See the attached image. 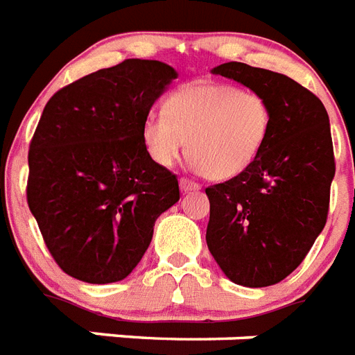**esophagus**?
<instances>
[{
  "label": "esophagus",
  "instance_id": "34e87169",
  "mask_svg": "<svg viewBox=\"0 0 355 355\" xmlns=\"http://www.w3.org/2000/svg\"><path fill=\"white\" fill-rule=\"evenodd\" d=\"M180 189L182 191H196V189H201V186L197 182H191V180H188V178H180Z\"/></svg>",
  "mask_w": 355,
  "mask_h": 355
}]
</instances>
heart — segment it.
Masks as SVG:
<instances>
[{
	"label": "heart",
	"instance_id": "obj_1",
	"mask_svg": "<svg viewBox=\"0 0 355 355\" xmlns=\"http://www.w3.org/2000/svg\"><path fill=\"white\" fill-rule=\"evenodd\" d=\"M272 130L268 100L216 81H193L166 102L164 115H148L141 141L154 164L171 167L188 147L189 166L214 180L248 171Z\"/></svg>",
	"mask_w": 355,
	"mask_h": 355
}]
</instances>
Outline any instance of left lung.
<instances>
[{"mask_svg": "<svg viewBox=\"0 0 355 355\" xmlns=\"http://www.w3.org/2000/svg\"><path fill=\"white\" fill-rule=\"evenodd\" d=\"M212 74L262 94L272 130L248 171L207 188L208 250L232 283L275 285L302 264L326 225L335 177L328 112L279 72L231 61Z\"/></svg>", "mask_w": 355, "mask_h": 355, "instance_id": "1", "label": "left lung"}]
</instances>
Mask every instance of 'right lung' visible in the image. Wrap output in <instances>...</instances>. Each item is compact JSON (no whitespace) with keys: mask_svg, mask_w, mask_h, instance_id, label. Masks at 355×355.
<instances>
[{"mask_svg":"<svg viewBox=\"0 0 355 355\" xmlns=\"http://www.w3.org/2000/svg\"><path fill=\"white\" fill-rule=\"evenodd\" d=\"M177 70L126 59L53 94L29 145L27 205L64 274L105 285L132 274L154 223L180 199L154 164L141 124Z\"/></svg>","mask_w":355,"mask_h":355,"instance_id":"obj_1","label":"right lung"}]
</instances>
